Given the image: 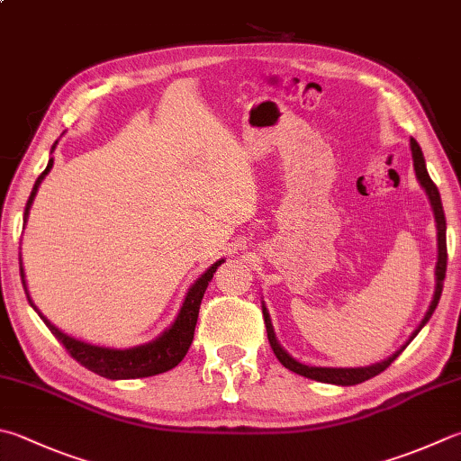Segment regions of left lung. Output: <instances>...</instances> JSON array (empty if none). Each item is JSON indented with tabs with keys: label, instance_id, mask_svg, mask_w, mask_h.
<instances>
[{
	"label": "left lung",
	"instance_id": "8db88e82",
	"mask_svg": "<svg viewBox=\"0 0 461 461\" xmlns=\"http://www.w3.org/2000/svg\"><path fill=\"white\" fill-rule=\"evenodd\" d=\"M411 156H413V170H415V176H418L421 188L425 190V194L429 198V204L433 208V216H436V229H438V263H436V291H433V299L429 303V309L425 311V315L421 319L420 327L415 329L411 333V337L407 339L405 345L402 349H397L392 357H387L379 363H373V366L367 367H311L305 366V363H299L294 357H291L289 353H286L281 343L276 341L275 337V329L271 323V315H268V311L263 303V317H265V325H267V337H268V343H271L273 351L276 355V359H279L286 369H291L294 373H299L303 377H309V379H315L321 381V384H333V385H357L363 384V381H367L371 377L379 375L381 371H385L392 363L399 357V353H402L407 345L413 341V337L418 335L423 325L428 323L429 317L433 315V311H436L439 297H441V289H444V279H446V265H447V247H446V216H444V206H441V196H439V190L438 186L433 185V180L428 175V168H425V158H423V152L420 149V144L413 140L411 138Z\"/></svg>",
	"mask_w": 461,
	"mask_h": 461
}]
</instances>
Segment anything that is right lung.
Here are the masks:
<instances>
[{"label":"right lung","instance_id":"right-lung-1","mask_svg":"<svg viewBox=\"0 0 461 461\" xmlns=\"http://www.w3.org/2000/svg\"><path fill=\"white\" fill-rule=\"evenodd\" d=\"M56 144H58V140L54 142V146H51V152H54ZM51 167H54V158H50L46 170L41 172L36 180V185H33V188H32L28 204H25L23 222H28L33 198H36L41 180L48 176ZM222 263H224V258L216 260L212 267H208L206 271L198 276L193 285H190V289L186 293L185 301H182V307L178 311L175 323H172L168 329H164V331L156 339H152L150 343L128 347V349L94 345V343L82 341V339H76L72 335L64 333L62 329H58L48 317L41 315L36 305H33V301L28 293V285H25V273H23L22 263H20V275H22V283H23L25 294H28L30 305L41 317L43 323L48 325L50 331L56 335L58 341L66 347L68 353L72 355L77 363H80V366H84L86 369H90L94 373H98V375L106 377V379H140V377L158 375V373L176 367L178 363L185 359V355L188 353V347L194 339L198 309H201V301L204 297V291H206L208 283H211L212 275L216 273V268H219Z\"/></svg>","mask_w":461,"mask_h":461}]
</instances>
